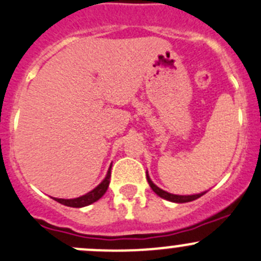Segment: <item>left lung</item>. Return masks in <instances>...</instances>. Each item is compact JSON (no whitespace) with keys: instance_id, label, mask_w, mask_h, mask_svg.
Masks as SVG:
<instances>
[{"instance_id":"8db88e82","label":"left lung","mask_w":261,"mask_h":261,"mask_svg":"<svg viewBox=\"0 0 261 261\" xmlns=\"http://www.w3.org/2000/svg\"><path fill=\"white\" fill-rule=\"evenodd\" d=\"M146 177H147V182L148 185H150V187L152 188L153 192L156 193L158 196H160L161 198H165V200L168 201H172V202H178V203H183V202H190V201H193L196 200V198L201 197L202 195H205V193L207 192V191H205V192H201V193H197V195H188V196H182V195H173V193H169L166 192V191L161 190V188H159L158 186L155 185V183L151 180L150 175L146 173Z\"/></svg>"}]
</instances>
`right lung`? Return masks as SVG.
<instances>
[{
    "mask_svg": "<svg viewBox=\"0 0 261 261\" xmlns=\"http://www.w3.org/2000/svg\"><path fill=\"white\" fill-rule=\"evenodd\" d=\"M110 177H111V165L108 170V174H106L105 179L100 183L96 188L91 191V192L86 193V195L81 196V197H76V198H54L55 201H58V202L63 203L65 206H70V207H84V206H88L91 203L96 202L97 200H100L105 192L108 191L109 187V183H110Z\"/></svg>",
    "mask_w": 261,
    "mask_h": 261,
    "instance_id": "1",
    "label": "right lung"
}]
</instances>
